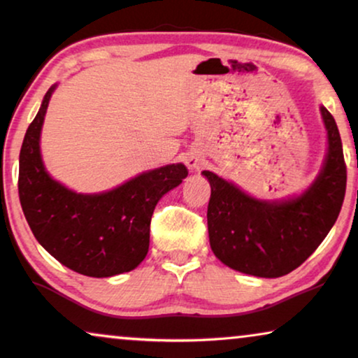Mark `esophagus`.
Returning a JSON list of instances; mask_svg holds the SVG:
<instances>
[{"label": "esophagus", "instance_id": "esophagus-1", "mask_svg": "<svg viewBox=\"0 0 358 358\" xmlns=\"http://www.w3.org/2000/svg\"><path fill=\"white\" fill-rule=\"evenodd\" d=\"M200 159L199 158H194V156H190V158L187 159V168L190 169V171H199V168H200Z\"/></svg>", "mask_w": 358, "mask_h": 358}]
</instances>
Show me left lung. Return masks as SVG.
<instances>
[{"label": "left lung", "mask_w": 358, "mask_h": 358, "mask_svg": "<svg viewBox=\"0 0 358 358\" xmlns=\"http://www.w3.org/2000/svg\"><path fill=\"white\" fill-rule=\"evenodd\" d=\"M327 155L321 173L298 197L257 200L217 174L203 171L210 195V246L224 266L249 275L275 278L301 266L339 217L347 168L334 117L321 106Z\"/></svg>", "instance_id": "1"}]
</instances>
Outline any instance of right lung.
<instances>
[{
    "label": "right lung",
    "mask_w": 358,
    "mask_h": 358,
    "mask_svg": "<svg viewBox=\"0 0 358 358\" xmlns=\"http://www.w3.org/2000/svg\"><path fill=\"white\" fill-rule=\"evenodd\" d=\"M55 87L47 91L21 146L17 189L22 212L42 248L71 271L97 278L134 271L148 254L156 203L189 171L180 163L168 164L102 194L66 189L50 178L41 156L43 117Z\"/></svg>",
    "instance_id": "right-lung-1"
}]
</instances>
